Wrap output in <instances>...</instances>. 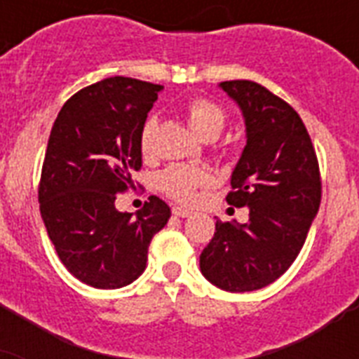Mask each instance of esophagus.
Here are the masks:
<instances>
[{
  "mask_svg": "<svg viewBox=\"0 0 359 359\" xmlns=\"http://www.w3.org/2000/svg\"><path fill=\"white\" fill-rule=\"evenodd\" d=\"M173 214L175 216H179V218H188V216H191V210L182 207H173Z\"/></svg>",
  "mask_w": 359,
  "mask_h": 359,
  "instance_id": "34e87169",
  "label": "esophagus"
}]
</instances>
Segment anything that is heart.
I'll return each instance as SVG.
<instances>
[{
	"label": "heart",
	"instance_id": "heart-1",
	"mask_svg": "<svg viewBox=\"0 0 359 359\" xmlns=\"http://www.w3.org/2000/svg\"><path fill=\"white\" fill-rule=\"evenodd\" d=\"M186 119L190 123L191 130L196 132L203 140H214L218 137L219 132L225 128L227 117L225 111L219 108L218 104L205 100V98H196L186 106ZM156 130V119H149L143 124L140 137V147L143 152L151 151L152 135ZM207 173L199 168L191 165H175L169 168L160 179L162 190L180 203H190L196 197V190L207 184Z\"/></svg>",
	"mask_w": 359,
	"mask_h": 359
}]
</instances>
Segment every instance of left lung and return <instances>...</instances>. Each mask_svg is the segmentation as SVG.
<instances>
[{"mask_svg": "<svg viewBox=\"0 0 359 359\" xmlns=\"http://www.w3.org/2000/svg\"><path fill=\"white\" fill-rule=\"evenodd\" d=\"M238 106L245 147L231 173L227 203L250 219L222 224L201 251V273L218 289L250 292L273 283L294 262L320 205L311 137L289 104L255 81H222Z\"/></svg>", "mask_w": 359, "mask_h": 359, "instance_id": "left-lung-1", "label": "left lung"}]
</instances>
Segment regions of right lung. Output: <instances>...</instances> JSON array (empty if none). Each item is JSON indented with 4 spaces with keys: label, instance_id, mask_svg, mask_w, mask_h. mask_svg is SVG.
<instances>
[{
    "label": "right lung",
    "instance_id": "1",
    "mask_svg": "<svg viewBox=\"0 0 359 359\" xmlns=\"http://www.w3.org/2000/svg\"><path fill=\"white\" fill-rule=\"evenodd\" d=\"M162 89L106 78L70 97L50 132L39 186L42 222L67 270L95 289L140 278L152 236L171 216L154 196L135 214L115 208V196L134 186L141 130Z\"/></svg>",
    "mask_w": 359,
    "mask_h": 359
}]
</instances>
